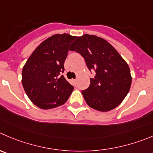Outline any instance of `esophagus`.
<instances>
[{"label": "esophagus", "instance_id": "34e87169", "mask_svg": "<svg viewBox=\"0 0 153 153\" xmlns=\"http://www.w3.org/2000/svg\"><path fill=\"white\" fill-rule=\"evenodd\" d=\"M71 81H72L73 84H74V85H76V79H73Z\"/></svg>", "mask_w": 153, "mask_h": 153}]
</instances>
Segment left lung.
<instances>
[{
    "instance_id": "obj_1",
    "label": "left lung",
    "mask_w": 153,
    "mask_h": 153,
    "mask_svg": "<svg viewBox=\"0 0 153 153\" xmlns=\"http://www.w3.org/2000/svg\"><path fill=\"white\" fill-rule=\"evenodd\" d=\"M71 51L84 58L90 71V85L82 94L88 106L107 112L123 102L131 85L130 69L126 61L107 40L95 35L84 34L72 43Z\"/></svg>"
}]
</instances>
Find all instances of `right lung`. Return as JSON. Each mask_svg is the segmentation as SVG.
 Returning <instances> with one entry per match:
<instances>
[{
  "label": "right lung",
  "instance_id": "add662e5",
  "mask_svg": "<svg viewBox=\"0 0 153 153\" xmlns=\"http://www.w3.org/2000/svg\"><path fill=\"white\" fill-rule=\"evenodd\" d=\"M76 37L55 34L42 42L24 65L22 83L29 99L43 110L65 104L74 86L62 75L68 48Z\"/></svg>",
  "mask_w": 153,
  "mask_h": 153
}]
</instances>
